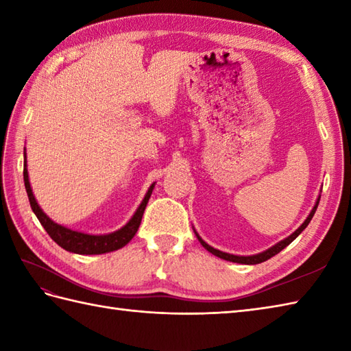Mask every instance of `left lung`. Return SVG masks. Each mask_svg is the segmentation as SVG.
<instances>
[{
  "instance_id": "obj_1",
  "label": "left lung",
  "mask_w": 351,
  "mask_h": 351,
  "mask_svg": "<svg viewBox=\"0 0 351 351\" xmlns=\"http://www.w3.org/2000/svg\"><path fill=\"white\" fill-rule=\"evenodd\" d=\"M318 204H319V196H318V199H317V202H315V205H314V208H312V211L309 213V215L306 217V220H304L302 225H300V228H297L293 234H291L289 237H287V238H283V240H280L279 243H276L274 245H271L270 249H267V250H264V252H261V253H256V255H250V256H240V255H232V253H226V252H221V250H217V249H214V247H211L210 244L208 243H205L202 238H200V235L196 232V229H193L195 230V234H196V237H197V240H199V243L204 245V247L210 252V253H213V255H215V256H219V258H221V259H226V261H230V263H237V264H247V265H255V264H261V263H264V261H267V259H270L271 256H274V255H278V253L280 252V250H283L287 247L288 244H291L293 243L297 237H299L302 232H303V229L306 228L308 225H309V221L312 220V217H314V214H315V211H317V206H318Z\"/></svg>"
}]
</instances>
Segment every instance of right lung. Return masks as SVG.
Wrapping results in <instances>:
<instances>
[{"instance_id":"1","label":"right lung","mask_w":351,"mask_h":351,"mask_svg":"<svg viewBox=\"0 0 351 351\" xmlns=\"http://www.w3.org/2000/svg\"><path fill=\"white\" fill-rule=\"evenodd\" d=\"M24 184H25L29 205H32V210L36 214V217L39 219L40 225L48 232V235L64 250L78 253V255H101V253H108V252H114L117 249H122L123 245L128 244L138 230L141 217H143L145 208L147 205V200L151 197L152 190L155 187V182H154L151 187H149L143 200H141L137 211L134 213V215L128 220L126 225H123L121 229L114 230V232L93 235V234H84V232H80V230H73L71 228L58 225V223L51 220L48 215L43 213V210L39 206V204H37V200L33 195L32 185H29L25 149H24Z\"/></svg>"}]
</instances>
